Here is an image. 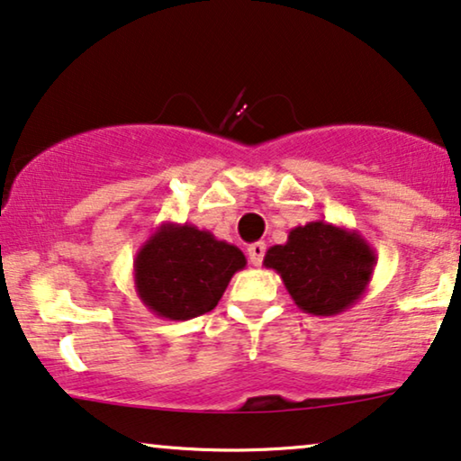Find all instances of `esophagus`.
<instances>
[{"instance_id": "1", "label": "esophagus", "mask_w": 461, "mask_h": 461, "mask_svg": "<svg viewBox=\"0 0 461 461\" xmlns=\"http://www.w3.org/2000/svg\"><path fill=\"white\" fill-rule=\"evenodd\" d=\"M247 253H249V259H250V263H253V266H261L263 255H266V244H263V242L250 244V247L247 249Z\"/></svg>"}]
</instances>
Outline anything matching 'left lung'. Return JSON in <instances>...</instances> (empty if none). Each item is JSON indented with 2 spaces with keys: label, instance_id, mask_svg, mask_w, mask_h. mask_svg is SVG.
Instances as JSON below:
<instances>
[{
  "label": "left lung",
  "instance_id": "obj_1",
  "mask_svg": "<svg viewBox=\"0 0 461 461\" xmlns=\"http://www.w3.org/2000/svg\"><path fill=\"white\" fill-rule=\"evenodd\" d=\"M375 263V250L358 231L321 219L293 227L286 242L263 257L294 305L312 316H337L360 302Z\"/></svg>",
  "mask_w": 461,
  "mask_h": 461
}]
</instances>
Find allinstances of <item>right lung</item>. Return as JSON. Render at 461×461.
I'll use <instances>...</instances> for the list:
<instances>
[{"label": "right lung", "instance_id": "obj_1", "mask_svg": "<svg viewBox=\"0 0 461 461\" xmlns=\"http://www.w3.org/2000/svg\"><path fill=\"white\" fill-rule=\"evenodd\" d=\"M244 266L247 257L234 244L192 223L164 221L137 250L132 280L151 314L181 322L211 312Z\"/></svg>", "mask_w": 461, "mask_h": 461}]
</instances>
